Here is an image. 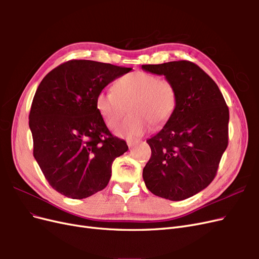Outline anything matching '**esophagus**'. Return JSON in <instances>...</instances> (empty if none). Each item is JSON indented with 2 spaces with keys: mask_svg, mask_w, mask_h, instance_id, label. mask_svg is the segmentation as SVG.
<instances>
[{
  "mask_svg": "<svg viewBox=\"0 0 259 259\" xmlns=\"http://www.w3.org/2000/svg\"><path fill=\"white\" fill-rule=\"evenodd\" d=\"M127 146L131 148V147H133L134 145H136V144H138L139 143V139H134V140H132V139H127Z\"/></svg>",
  "mask_w": 259,
  "mask_h": 259,
  "instance_id": "obj_1",
  "label": "esophagus"
}]
</instances>
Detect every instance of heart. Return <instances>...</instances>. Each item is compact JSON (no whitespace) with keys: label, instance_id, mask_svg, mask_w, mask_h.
I'll use <instances>...</instances> for the list:
<instances>
[{"label":"heart","instance_id":"heart-1","mask_svg":"<svg viewBox=\"0 0 259 259\" xmlns=\"http://www.w3.org/2000/svg\"><path fill=\"white\" fill-rule=\"evenodd\" d=\"M177 92L166 79L142 70H136L116 80L113 91H100L95 107L109 127H115L126 114H132L117 130V134L138 137L149 128H160L174 114Z\"/></svg>","mask_w":259,"mask_h":259}]
</instances>
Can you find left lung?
Segmentation results:
<instances>
[{"label":"left lung","instance_id":"8db88e82","mask_svg":"<svg viewBox=\"0 0 259 259\" xmlns=\"http://www.w3.org/2000/svg\"><path fill=\"white\" fill-rule=\"evenodd\" d=\"M174 84L177 106L163 128L147 140L151 158L143 170L153 194L182 201L213 182L228 146L229 109L217 84L191 61L143 65Z\"/></svg>","mask_w":259,"mask_h":259}]
</instances>
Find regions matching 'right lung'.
Returning a JSON list of instances; mask_svg holds the SVG:
<instances>
[{
    "instance_id": "right-lung-1",
    "label": "right lung",
    "mask_w": 259,
    "mask_h": 259,
    "mask_svg": "<svg viewBox=\"0 0 259 259\" xmlns=\"http://www.w3.org/2000/svg\"><path fill=\"white\" fill-rule=\"evenodd\" d=\"M132 68L93 60H69L46 74L29 114L33 155L49 184L71 199L108 185L112 162L128 150L96 110L95 97Z\"/></svg>"
}]
</instances>
